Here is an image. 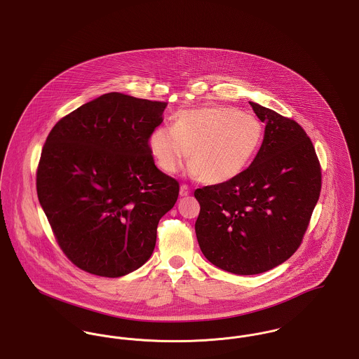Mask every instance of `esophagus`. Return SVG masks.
Masks as SVG:
<instances>
[{"label": "esophagus", "mask_w": 359, "mask_h": 359, "mask_svg": "<svg viewBox=\"0 0 359 359\" xmlns=\"http://www.w3.org/2000/svg\"><path fill=\"white\" fill-rule=\"evenodd\" d=\"M179 194H180V196H187V195H190V189L186 184H182Z\"/></svg>", "instance_id": "obj_1"}]
</instances>
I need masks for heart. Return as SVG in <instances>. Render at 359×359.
Here are the masks:
<instances>
[{"instance_id": "obj_1", "label": "heart", "mask_w": 359, "mask_h": 359, "mask_svg": "<svg viewBox=\"0 0 359 359\" xmlns=\"http://www.w3.org/2000/svg\"><path fill=\"white\" fill-rule=\"evenodd\" d=\"M264 140V126L238 108L209 107L180 111L173 127L154 128L147 144L158 166L175 173L189 157V175L209 184L239 176Z\"/></svg>"}]
</instances>
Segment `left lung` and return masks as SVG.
Instances as JSON below:
<instances>
[{
    "instance_id": "left-lung-1",
    "label": "left lung",
    "mask_w": 359,
    "mask_h": 359,
    "mask_svg": "<svg viewBox=\"0 0 359 359\" xmlns=\"http://www.w3.org/2000/svg\"><path fill=\"white\" fill-rule=\"evenodd\" d=\"M265 123L262 144L235 179L195 190L201 212L195 233L213 265L235 275H258L299 248L321 191V168L304 128L250 102Z\"/></svg>"
}]
</instances>
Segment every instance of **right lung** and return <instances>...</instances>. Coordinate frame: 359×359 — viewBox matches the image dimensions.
<instances>
[{
    "mask_svg": "<svg viewBox=\"0 0 359 359\" xmlns=\"http://www.w3.org/2000/svg\"><path fill=\"white\" fill-rule=\"evenodd\" d=\"M166 105L108 93L62 117L45 142L38 199L61 250L88 273L124 276L153 254L179 195L147 144Z\"/></svg>",
    "mask_w": 359,
    "mask_h": 359,
    "instance_id": "right-lung-1",
    "label": "right lung"
}]
</instances>
